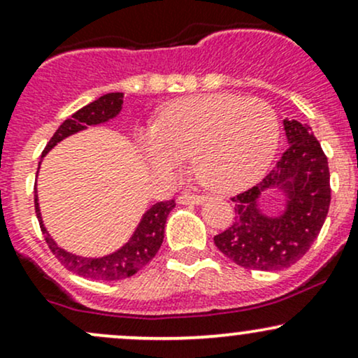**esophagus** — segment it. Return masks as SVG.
Returning a JSON list of instances; mask_svg holds the SVG:
<instances>
[{
	"label": "esophagus",
	"instance_id": "1",
	"mask_svg": "<svg viewBox=\"0 0 358 358\" xmlns=\"http://www.w3.org/2000/svg\"><path fill=\"white\" fill-rule=\"evenodd\" d=\"M178 203L183 205H199L205 200L203 195H193V193H180L178 195Z\"/></svg>",
	"mask_w": 358,
	"mask_h": 358
}]
</instances>
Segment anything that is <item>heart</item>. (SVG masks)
Returning <instances> with one entry per match:
<instances>
[{
  "label": "heart",
  "mask_w": 358,
  "mask_h": 358,
  "mask_svg": "<svg viewBox=\"0 0 358 358\" xmlns=\"http://www.w3.org/2000/svg\"><path fill=\"white\" fill-rule=\"evenodd\" d=\"M278 141V114L266 101L205 94L170 102L153 133L139 136V148L162 173H175L192 156L193 171L205 187L234 192L261 178Z\"/></svg>",
  "instance_id": "heart-1"
}]
</instances>
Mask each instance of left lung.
I'll use <instances>...</instances> for the list:
<instances>
[{
	"mask_svg": "<svg viewBox=\"0 0 358 358\" xmlns=\"http://www.w3.org/2000/svg\"><path fill=\"white\" fill-rule=\"evenodd\" d=\"M289 148L276 166L249 190L232 196L234 222L213 237L217 249L245 269L281 271L299 261L311 248L330 208V170L311 127L282 121ZM279 187L287 199L279 216L258 208L260 195Z\"/></svg>",
	"mask_w": 358,
	"mask_h": 358,
	"instance_id": "obj_1",
	"label": "left lung"
}]
</instances>
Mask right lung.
I'll list each match as a JSON object with an SVG mask.
<instances>
[{"label": "right lung", "instance_id": "right-lung-1", "mask_svg": "<svg viewBox=\"0 0 358 358\" xmlns=\"http://www.w3.org/2000/svg\"><path fill=\"white\" fill-rule=\"evenodd\" d=\"M122 97H124L122 92L106 94V96H101L99 99L90 102L77 113H73L71 119H65L59 129L55 131V134L50 138V141L47 143V146H45L42 158L62 139L72 136L79 131L87 129L89 126L102 124V122H108L109 119L116 117L122 109ZM173 207L175 200H166V202H158L153 207L148 208L141 222L138 224L136 231L131 236V239L116 252L102 257H82L59 248L57 242L52 239L50 234L47 232L43 225L42 213H40L38 207V195L35 193L36 219L40 222V229H42L45 241H47L53 256L59 259L62 266H65L72 273L79 274L82 278L96 279V281H117V279L133 276L139 269L145 268L148 262L156 256L158 249L162 248L163 237H165L166 217L168 213L173 210Z\"/></svg>", "mask_w": 358, "mask_h": 358}]
</instances>
